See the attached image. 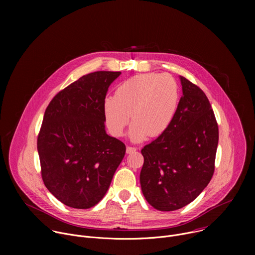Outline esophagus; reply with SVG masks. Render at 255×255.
Wrapping results in <instances>:
<instances>
[{
  "label": "esophagus",
  "instance_id": "34e87169",
  "mask_svg": "<svg viewBox=\"0 0 255 255\" xmlns=\"http://www.w3.org/2000/svg\"><path fill=\"white\" fill-rule=\"evenodd\" d=\"M136 147H132V146H127V148H126V152L128 153V154H130V153H133V152H135L136 151Z\"/></svg>",
  "mask_w": 255,
  "mask_h": 255
}]
</instances>
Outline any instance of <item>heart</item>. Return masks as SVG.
<instances>
[{"instance_id":"b5f03b06","label":"heart","mask_w":255,"mask_h":255,"mask_svg":"<svg viewBox=\"0 0 255 255\" xmlns=\"http://www.w3.org/2000/svg\"><path fill=\"white\" fill-rule=\"evenodd\" d=\"M178 105V88L169 75L142 74L118 86L114 97L104 102L106 125L114 136H122L130 121L129 135L139 142L162 134L171 123Z\"/></svg>"}]
</instances>
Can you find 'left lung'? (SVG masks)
Masks as SVG:
<instances>
[{
  "instance_id": "left-lung-1",
  "label": "left lung",
  "mask_w": 255,
  "mask_h": 255,
  "mask_svg": "<svg viewBox=\"0 0 255 255\" xmlns=\"http://www.w3.org/2000/svg\"><path fill=\"white\" fill-rule=\"evenodd\" d=\"M175 115L141 153L140 185L146 201L167 212L193 202L214 174L219 129L205 93L184 77Z\"/></svg>"
}]
</instances>
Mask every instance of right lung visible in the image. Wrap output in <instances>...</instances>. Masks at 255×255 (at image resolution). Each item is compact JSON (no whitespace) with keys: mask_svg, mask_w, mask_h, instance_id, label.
<instances>
[{"mask_svg":"<svg viewBox=\"0 0 255 255\" xmlns=\"http://www.w3.org/2000/svg\"><path fill=\"white\" fill-rule=\"evenodd\" d=\"M120 75H86L57 93L45 110L37 138L41 176L48 191L70 208L97 205L125 155V144L105 131V98Z\"/></svg>","mask_w":255,"mask_h":255,"instance_id":"obj_1","label":"right lung"}]
</instances>
